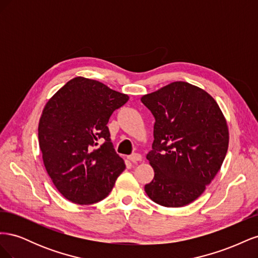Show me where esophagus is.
<instances>
[{"label": "esophagus", "mask_w": 258, "mask_h": 258, "mask_svg": "<svg viewBox=\"0 0 258 258\" xmlns=\"http://www.w3.org/2000/svg\"><path fill=\"white\" fill-rule=\"evenodd\" d=\"M128 159L130 161H132V162H138V161H141L142 160V156H141V154L135 153V154L128 156Z\"/></svg>", "instance_id": "esophagus-1"}]
</instances>
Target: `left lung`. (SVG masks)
Returning a JSON list of instances; mask_svg holds the SVG:
<instances>
[{
    "instance_id": "left-lung-1",
    "label": "left lung",
    "mask_w": 258,
    "mask_h": 258,
    "mask_svg": "<svg viewBox=\"0 0 258 258\" xmlns=\"http://www.w3.org/2000/svg\"><path fill=\"white\" fill-rule=\"evenodd\" d=\"M141 101L155 117L146 155L155 175L145 192L167 208L189 205L223 165L229 143L225 117L207 91L186 82L171 83Z\"/></svg>"
}]
</instances>
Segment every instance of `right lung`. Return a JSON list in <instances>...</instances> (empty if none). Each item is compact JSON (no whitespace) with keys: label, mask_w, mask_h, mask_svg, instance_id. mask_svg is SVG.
Instances as JSON below:
<instances>
[{"label":"right lung","mask_w":258,"mask_h":258,"mask_svg":"<svg viewBox=\"0 0 258 258\" xmlns=\"http://www.w3.org/2000/svg\"><path fill=\"white\" fill-rule=\"evenodd\" d=\"M128 100L102 83L77 76L46 103L38 143L46 171L69 201L92 205L103 200L126 168L106 124ZM99 142L104 143L98 147Z\"/></svg>","instance_id":"right-lung-1"}]
</instances>
